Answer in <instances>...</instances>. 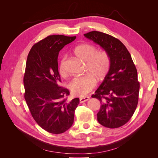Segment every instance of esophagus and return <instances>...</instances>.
I'll return each instance as SVG.
<instances>
[{
  "label": "esophagus",
  "instance_id": "34e87169",
  "mask_svg": "<svg viewBox=\"0 0 158 158\" xmlns=\"http://www.w3.org/2000/svg\"><path fill=\"white\" fill-rule=\"evenodd\" d=\"M89 99V97H84V98H80V103H84L85 102L88 101V100Z\"/></svg>",
  "mask_w": 158,
  "mask_h": 158
}]
</instances>
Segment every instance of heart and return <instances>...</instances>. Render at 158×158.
Masks as SVG:
<instances>
[{"instance_id": "1", "label": "heart", "mask_w": 158, "mask_h": 158, "mask_svg": "<svg viewBox=\"0 0 158 158\" xmlns=\"http://www.w3.org/2000/svg\"><path fill=\"white\" fill-rule=\"evenodd\" d=\"M74 55L85 63L86 74L72 80L69 88L75 96L83 97L89 92L95 85L96 80H102L109 68V56L106 51H96L95 47L90 44H82L76 46L73 50ZM66 56H63L59 64V72L61 75L65 76V61Z\"/></svg>"}]
</instances>
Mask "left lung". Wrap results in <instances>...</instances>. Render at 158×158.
<instances>
[{
	"mask_svg": "<svg viewBox=\"0 0 158 158\" xmlns=\"http://www.w3.org/2000/svg\"><path fill=\"white\" fill-rule=\"evenodd\" d=\"M84 36L101 46L109 56L108 73L92 95L101 103L98 121L103 127L118 128L130 120L138 105L140 83L136 66L127 47L117 38L97 31Z\"/></svg>",
	"mask_w": 158,
	"mask_h": 158,
	"instance_id": "8db88e82",
	"label": "left lung"
}]
</instances>
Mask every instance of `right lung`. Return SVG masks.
<instances>
[{"label":"right lung","instance_id":"obj_1","mask_svg":"<svg viewBox=\"0 0 158 158\" xmlns=\"http://www.w3.org/2000/svg\"><path fill=\"white\" fill-rule=\"evenodd\" d=\"M76 36L49 35L33 45L23 76L24 98L31 116L43 129L61 134L73 125L79 98L68 100V89L59 86V51Z\"/></svg>","mask_w":158,"mask_h":158}]
</instances>
